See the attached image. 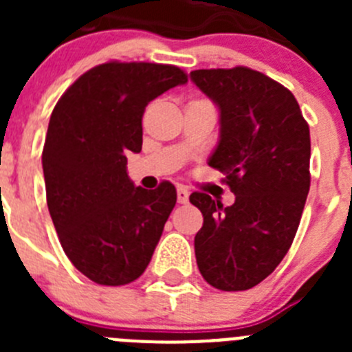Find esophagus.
Here are the masks:
<instances>
[{"label":"esophagus","instance_id":"1","mask_svg":"<svg viewBox=\"0 0 352 352\" xmlns=\"http://www.w3.org/2000/svg\"><path fill=\"white\" fill-rule=\"evenodd\" d=\"M176 194H178V203L179 204H186V203H188V190H186V188L179 186Z\"/></svg>","mask_w":352,"mask_h":352}]
</instances>
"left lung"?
<instances>
[{
    "label": "left lung",
    "instance_id": "8db88e82",
    "mask_svg": "<svg viewBox=\"0 0 352 352\" xmlns=\"http://www.w3.org/2000/svg\"><path fill=\"white\" fill-rule=\"evenodd\" d=\"M220 111V139L208 164L236 195L223 206L194 192L204 223L195 259L220 291H247L280 264L296 236L310 188V130L296 98L247 67L190 72Z\"/></svg>",
    "mask_w": 352,
    "mask_h": 352
}]
</instances>
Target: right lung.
Segmentation results:
<instances>
[{
	"instance_id": "right-lung-1",
	"label": "right lung",
	"mask_w": 352,
	"mask_h": 352,
	"mask_svg": "<svg viewBox=\"0 0 352 352\" xmlns=\"http://www.w3.org/2000/svg\"><path fill=\"white\" fill-rule=\"evenodd\" d=\"M186 82L173 65H98L63 93L42 151L45 194L72 264L100 285H125L144 273L176 204V188L133 185L126 153L142 148L146 105Z\"/></svg>"
}]
</instances>
